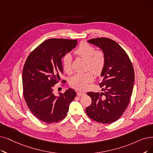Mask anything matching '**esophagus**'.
Listing matches in <instances>:
<instances>
[{
	"mask_svg": "<svg viewBox=\"0 0 153 153\" xmlns=\"http://www.w3.org/2000/svg\"><path fill=\"white\" fill-rule=\"evenodd\" d=\"M85 94V93L83 92V91H78L77 92V95L79 97H82V96L84 95Z\"/></svg>",
	"mask_w": 153,
	"mask_h": 153,
	"instance_id": "34e87169",
	"label": "esophagus"
}]
</instances>
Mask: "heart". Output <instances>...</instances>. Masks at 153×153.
<instances>
[{"instance_id":"b5f03b06","label":"heart","mask_w":153,"mask_h":153,"mask_svg":"<svg viewBox=\"0 0 153 153\" xmlns=\"http://www.w3.org/2000/svg\"><path fill=\"white\" fill-rule=\"evenodd\" d=\"M75 53L79 57L86 60L85 68L87 70L91 71L95 75H99L102 73L105 63V55L102 51H95L94 46L86 42H82L75 50ZM63 68L67 73H71V58L70 54H66L64 56ZM91 72L87 71L76 74L70 78V85L73 88L84 89L88 83L94 80V75Z\"/></svg>"}]
</instances>
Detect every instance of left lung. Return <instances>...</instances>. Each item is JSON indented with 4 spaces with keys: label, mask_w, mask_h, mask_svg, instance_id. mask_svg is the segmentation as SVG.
Here are the masks:
<instances>
[{
    "label": "left lung",
    "mask_w": 153,
    "mask_h": 153,
    "mask_svg": "<svg viewBox=\"0 0 153 153\" xmlns=\"http://www.w3.org/2000/svg\"><path fill=\"white\" fill-rule=\"evenodd\" d=\"M99 47L105 55L100 87L103 92H88L91 105L86 108L88 117L102 124L119 119L130 101L134 83V71L131 60L122 47L114 40L98 38L88 41Z\"/></svg>",
    "instance_id": "8db88e82"
}]
</instances>
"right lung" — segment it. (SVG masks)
<instances>
[{
  "label": "right lung",
  "mask_w": 153,
  "mask_h": 153,
  "mask_svg": "<svg viewBox=\"0 0 153 153\" xmlns=\"http://www.w3.org/2000/svg\"><path fill=\"white\" fill-rule=\"evenodd\" d=\"M77 45V40L50 39L30 53L22 71L23 94L26 104L39 120L51 124L62 120L76 97L71 88L56 96L53 88L63 73L62 58Z\"/></svg>",
  "instance_id": "right-lung-1"
}]
</instances>
